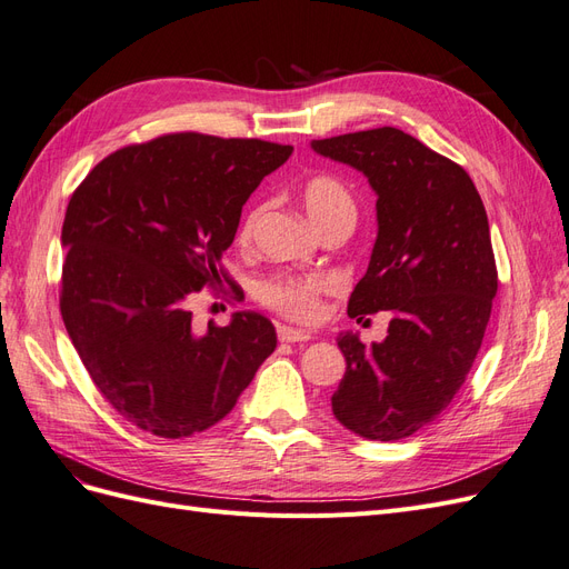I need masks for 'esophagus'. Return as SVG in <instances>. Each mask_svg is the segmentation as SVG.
Returning <instances> with one entry per match:
<instances>
[{
	"instance_id": "1",
	"label": "esophagus",
	"mask_w": 569,
	"mask_h": 569,
	"mask_svg": "<svg viewBox=\"0 0 569 569\" xmlns=\"http://www.w3.org/2000/svg\"><path fill=\"white\" fill-rule=\"evenodd\" d=\"M278 339L280 341H308L311 339V335H308L306 330H295V327H287V325H280L278 327Z\"/></svg>"
}]
</instances>
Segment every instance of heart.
<instances>
[{
  "mask_svg": "<svg viewBox=\"0 0 569 569\" xmlns=\"http://www.w3.org/2000/svg\"><path fill=\"white\" fill-rule=\"evenodd\" d=\"M303 209L318 228L330 220L347 218L356 222V199L349 187L332 176H313L301 187ZM258 211L253 209L239 228V242H247ZM335 289V282L320 272H278L258 282L256 297L270 311L295 322H316L322 316V301Z\"/></svg>",
  "mask_w": 569,
  "mask_h": 569,
  "instance_id": "heart-1",
  "label": "heart"
}]
</instances>
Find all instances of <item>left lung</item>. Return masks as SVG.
<instances>
[{
  "label": "left lung",
  "mask_w": 569,
  "mask_h": 569,
  "mask_svg": "<svg viewBox=\"0 0 569 569\" xmlns=\"http://www.w3.org/2000/svg\"><path fill=\"white\" fill-rule=\"evenodd\" d=\"M311 147L360 170L377 194L375 249L349 316L391 313L372 347L339 335L347 372L332 412L358 437L399 441L449 408L485 339L498 289L485 203L462 166L399 128Z\"/></svg>",
  "instance_id": "1"
}]
</instances>
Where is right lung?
I'll return each instance as SVG.
<instances>
[{"label":"right lung","instance_id":"add662e5","mask_svg":"<svg viewBox=\"0 0 569 569\" xmlns=\"http://www.w3.org/2000/svg\"><path fill=\"white\" fill-rule=\"evenodd\" d=\"M291 149L163 134L109 153L68 201L61 318L101 396L144 432L182 439L220 422L278 347L263 316L197 332L189 306L230 284L220 256L242 206Z\"/></svg>","mask_w":569,"mask_h":569}]
</instances>
